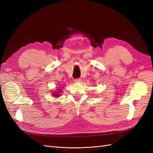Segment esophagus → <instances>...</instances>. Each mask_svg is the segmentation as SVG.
<instances>
[{"label": "esophagus", "instance_id": "34e87169", "mask_svg": "<svg viewBox=\"0 0 153 153\" xmlns=\"http://www.w3.org/2000/svg\"><path fill=\"white\" fill-rule=\"evenodd\" d=\"M82 81V79L81 78H76V79H75V82H76V83H78V82H81Z\"/></svg>", "mask_w": 153, "mask_h": 153}]
</instances>
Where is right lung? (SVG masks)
Wrapping results in <instances>:
<instances>
[{
	"label": "right lung",
	"instance_id": "right-lung-1",
	"mask_svg": "<svg viewBox=\"0 0 153 153\" xmlns=\"http://www.w3.org/2000/svg\"><path fill=\"white\" fill-rule=\"evenodd\" d=\"M54 94L53 96H57V97L59 96V94L58 93H55V94Z\"/></svg>",
	"mask_w": 153,
	"mask_h": 153
}]
</instances>
